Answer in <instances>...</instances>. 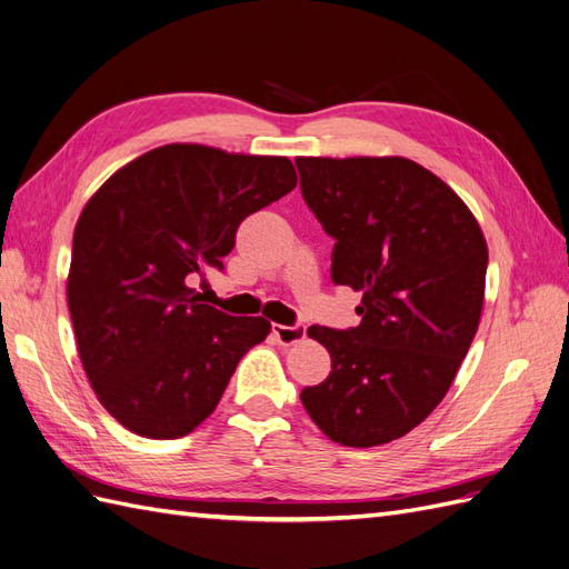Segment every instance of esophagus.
Segmentation results:
<instances>
[{
	"label": "esophagus",
	"mask_w": 569,
	"mask_h": 569,
	"mask_svg": "<svg viewBox=\"0 0 569 569\" xmlns=\"http://www.w3.org/2000/svg\"><path fill=\"white\" fill-rule=\"evenodd\" d=\"M273 338L279 340V345H296V342H302L305 336H307V328L305 326H281V323H273L271 328Z\"/></svg>",
	"instance_id": "obj_1"
}]
</instances>
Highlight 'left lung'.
I'll return each mask as SVG.
<instances>
[{
	"label": "left lung",
	"mask_w": 569,
	"mask_h": 569,
	"mask_svg": "<svg viewBox=\"0 0 569 569\" xmlns=\"http://www.w3.org/2000/svg\"><path fill=\"white\" fill-rule=\"evenodd\" d=\"M305 203L336 238L331 279L361 323L309 326L331 373L300 399L345 447L405 437L435 411L478 333L487 241L442 179L409 158H296Z\"/></svg>",
	"instance_id": "8db88e82"
}]
</instances>
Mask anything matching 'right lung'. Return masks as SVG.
I'll use <instances>...</instances> for the list:
<instances>
[{"label":"right lung","instance_id":"right-lung-1","mask_svg":"<svg viewBox=\"0 0 569 569\" xmlns=\"http://www.w3.org/2000/svg\"><path fill=\"white\" fill-rule=\"evenodd\" d=\"M298 184L283 156L168 143L120 168L72 236L68 309L103 409L149 439H177L214 411L238 361L271 323L203 305L189 283L236 243L252 212Z\"/></svg>","mask_w":569,"mask_h":569}]
</instances>
